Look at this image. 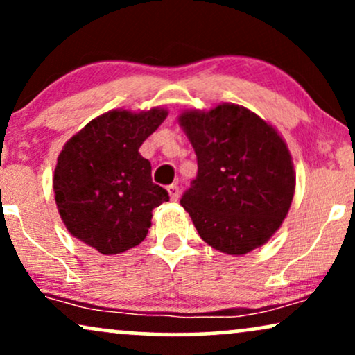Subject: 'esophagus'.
I'll list each match as a JSON object with an SVG mask.
<instances>
[{
  "label": "esophagus",
  "mask_w": 355,
  "mask_h": 355,
  "mask_svg": "<svg viewBox=\"0 0 355 355\" xmlns=\"http://www.w3.org/2000/svg\"><path fill=\"white\" fill-rule=\"evenodd\" d=\"M166 191H168V195H170V200L177 202L178 197H180V189H178L177 183H172V185L166 187Z\"/></svg>",
  "instance_id": "obj_1"
}]
</instances>
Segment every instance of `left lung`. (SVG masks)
I'll return each mask as SVG.
<instances>
[{"label": "left lung", "mask_w": 355, "mask_h": 355, "mask_svg": "<svg viewBox=\"0 0 355 355\" xmlns=\"http://www.w3.org/2000/svg\"><path fill=\"white\" fill-rule=\"evenodd\" d=\"M178 123L198 173L183 193L203 242L229 255L262 247L279 230L295 191L294 162L280 133L245 107L185 110Z\"/></svg>", "instance_id": "left-lung-1"}]
</instances>
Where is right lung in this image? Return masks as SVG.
Wrapping results in <instances>:
<instances>
[{
	"label": "right lung",
	"instance_id": "right-lung-1",
	"mask_svg": "<svg viewBox=\"0 0 355 355\" xmlns=\"http://www.w3.org/2000/svg\"><path fill=\"white\" fill-rule=\"evenodd\" d=\"M168 115L110 110L93 118L58 155L53 191L64 227L80 242L115 255L144 242L155 207L168 193L152 182V165L138 152Z\"/></svg>",
	"mask_w": 355,
	"mask_h": 355
}]
</instances>
